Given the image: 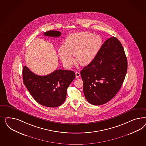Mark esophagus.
Returning a JSON list of instances; mask_svg holds the SVG:
<instances>
[{
  "label": "esophagus",
  "instance_id": "1",
  "mask_svg": "<svg viewBox=\"0 0 146 146\" xmlns=\"http://www.w3.org/2000/svg\"><path fill=\"white\" fill-rule=\"evenodd\" d=\"M80 76V74L79 72H75V77L76 79H78Z\"/></svg>",
  "mask_w": 146,
  "mask_h": 146
}]
</instances>
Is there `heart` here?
<instances>
[{"label":"heart","mask_w":146,"mask_h":146,"mask_svg":"<svg viewBox=\"0 0 146 146\" xmlns=\"http://www.w3.org/2000/svg\"><path fill=\"white\" fill-rule=\"evenodd\" d=\"M102 45V39L88 32L71 34L60 46L58 53L64 65L71 66L75 55L76 61L81 65H87L94 60Z\"/></svg>","instance_id":"1"}]
</instances>
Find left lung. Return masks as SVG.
Wrapping results in <instances>:
<instances>
[{
  "instance_id": "1",
  "label": "left lung",
  "mask_w": 146,
  "mask_h": 146,
  "mask_svg": "<svg viewBox=\"0 0 146 146\" xmlns=\"http://www.w3.org/2000/svg\"><path fill=\"white\" fill-rule=\"evenodd\" d=\"M127 70L123 46L115 37L108 38L94 60L80 72L87 101L94 106L109 102L121 87Z\"/></svg>"
}]
</instances>
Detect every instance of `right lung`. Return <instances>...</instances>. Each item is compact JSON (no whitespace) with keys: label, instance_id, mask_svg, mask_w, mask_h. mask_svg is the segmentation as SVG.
Here are the masks:
<instances>
[{"label":"right lung","instance_id":"add662e5","mask_svg":"<svg viewBox=\"0 0 146 146\" xmlns=\"http://www.w3.org/2000/svg\"><path fill=\"white\" fill-rule=\"evenodd\" d=\"M59 31H46L44 35L50 37H59ZM23 84L31 96L39 104L47 107L60 106L66 97L67 89L75 78L73 71L64 70H55L48 75H37L27 67L23 66Z\"/></svg>","mask_w":146,"mask_h":146}]
</instances>
